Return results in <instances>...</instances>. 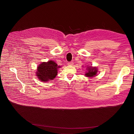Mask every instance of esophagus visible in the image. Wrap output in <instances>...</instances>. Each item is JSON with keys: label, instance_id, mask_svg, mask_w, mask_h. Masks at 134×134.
<instances>
[{"label": "esophagus", "instance_id": "obj_1", "mask_svg": "<svg viewBox=\"0 0 134 134\" xmlns=\"http://www.w3.org/2000/svg\"><path fill=\"white\" fill-rule=\"evenodd\" d=\"M67 64H68V65L71 66V65H73V62H68Z\"/></svg>", "mask_w": 134, "mask_h": 134}]
</instances>
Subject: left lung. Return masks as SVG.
Segmentation results:
<instances>
[{"label":"left lung","mask_w":134,"mask_h":134,"mask_svg":"<svg viewBox=\"0 0 134 134\" xmlns=\"http://www.w3.org/2000/svg\"><path fill=\"white\" fill-rule=\"evenodd\" d=\"M88 72L85 74V75L88 77H93L96 75L97 73V70L96 67H88Z\"/></svg>","instance_id":"left-lung-1"}]
</instances>
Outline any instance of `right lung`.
Listing matches in <instances>:
<instances>
[{"mask_svg": "<svg viewBox=\"0 0 134 134\" xmlns=\"http://www.w3.org/2000/svg\"><path fill=\"white\" fill-rule=\"evenodd\" d=\"M59 66L54 61L42 62L37 67L36 72L38 78L43 82L52 80L58 74V68Z\"/></svg>", "mask_w": 134, "mask_h": 134, "instance_id": "add662e5", "label": "right lung"}]
</instances>
